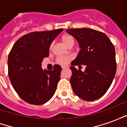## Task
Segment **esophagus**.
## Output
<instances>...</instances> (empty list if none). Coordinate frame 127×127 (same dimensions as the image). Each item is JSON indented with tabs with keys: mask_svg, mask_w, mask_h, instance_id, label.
I'll use <instances>...</instances> for the list:
<instances>
[{
	"mask_svg": "<svg viewBox=\"0 0 127 127\" xmlns=\"http://www.w3.org/2000/svg\"><path fill=\"white\" fill-rule=\"evenodd\" d=\"M67 68H68V67H67V66H63V67H62V69H67Z\"/></svg>",
	"mask_w": 127,
	"mask_h": 127,
	"instance_id": "1",
	"label": "esophagus"
}]
</instances>
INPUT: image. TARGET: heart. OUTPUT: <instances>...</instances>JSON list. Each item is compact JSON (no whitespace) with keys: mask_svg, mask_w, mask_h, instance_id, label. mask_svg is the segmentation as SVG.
Masks as SVG:
<instances>
[{"mask_svg":"<svg viewBox=\"0 0 127 127\" xmlns=\"http://www.w3.org/2000/svg\"><path fill=\"white\" fill-rule=\"evenodd\" d=\"M62 41L63 42L64 44L66 45V46L68 47H71L74 45V39L72 37V36L69 35V34H64L62 36ZM54 45V43H52L50 44V49L52 50ZM72 59V56H59L56 58V63L58 64H60L61 65H66L69 63V61Z\"/></svg>","mask_w":127,"mask_h":127,"instance_id":"heart-1","label":"heart"}]
</instances>
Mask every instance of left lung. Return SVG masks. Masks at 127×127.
<instances>
[{
  "label": "left lung",
  "instance_id": "1",
  "mask_svg": "<svg viewBox=\"0 0 127 127\" xmlns=\"http://www.w3.org/2000/svg\"><path fill=\"white\" fill-rule=\"evenodd\" d=\"M66 32L74 36L81 48L70 67L73 91L85 101H93L106 93L116 71L114 45L102 32L92 29H71ZM84 64V72L77 69Z\"/></svg>",
  "mask_w": 127,
  "mask_h": 127
}]
</instances>
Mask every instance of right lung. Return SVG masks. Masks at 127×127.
<instances>
[{
	"instance_id": "right-lung-1",
	"label": "right lung",
	"mask_w": 127,
	"mask_h": 127,
	"mask_svg": "<svg viewBox=\"0 0 127 127\" xmlns=\"http://www.w3.org/2000/svg\"><path fill=\"white\" fill-rule=\"evenodd\" d=\"M63 29L33 32L21 36L8 57V75L15 92L32 105H42L55 93L60 80L61 66L43 71L41 62L49 56L50 44Z\"/></svg>"
}]
</instances>
